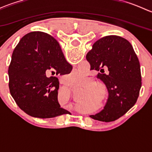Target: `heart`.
<instances>
[{
    "label": "heart",
    "instance_id": "heart-1",
    "mask_svg": "<svg viewBox=\"0 0 152 152\" xmlns=\"http://www.w3.org/2000/svg\"><path fill=\"white\" fill-rule=\"evenodd\" d=\"M88 77L82 70H78L72 72L67 76V82L73 85H79L87 81Z\"/></svg>",
    "mask_w": 152,
    "mask_h": 152
}]
</instances>
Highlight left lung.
<instances>
[{
    "mask_svg": "<svg viewBox=\"0 0 152 152\" xmlns=\"http://www.w3.org/2000/svg\"><path fill=\"white\" fill-rule=\"evenodd\" d=\"M53 40L61 49L59 42L54 38ZM86 59L90 64V70L99 71L97 77L109 92L104 109L90 117L103 122L114 121L135 104L139 96L141 73L138 58L127 39L110 35L96 41Z\"/></svg>",
    "mask_w": 152,
    "mask_h": 152,
    "instance_id": "left-lung-1",
    "label": "left lung"
}]
</instances>
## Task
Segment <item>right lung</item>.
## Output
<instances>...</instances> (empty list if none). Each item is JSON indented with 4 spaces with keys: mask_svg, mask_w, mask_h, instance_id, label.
Segmentation results:
<instances>
[{
    "mask_svg": "<svg viewBox=\"0 0 152 152\" xmlns=\"http://www.w3.org/2000/svg\"><path fill=\"white\" fill-rule=\"evenodd\" d=\"M71 65L53 37L42 31L24 35L12 55L10 67V93L18 107L34 118H50L66 114L58 102L59 82L52 75H65L72 70Z\"/></svg>",
    "mask_w": 152,
    "mask_h": 152,
    "instance_id": "right-lung-1",
    "label": "right lung"
}]
</instances>
